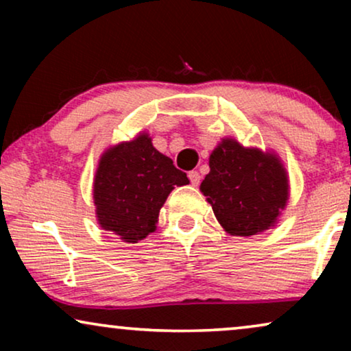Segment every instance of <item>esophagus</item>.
I'll list each match as a JSON object with an SVG mask.
<instances>
[{
	"label": "esophagus",
	"mask_w": 351,
	"mask_h": 351,
	"mask_svg": "<svg viewBox=\"0 0 351 351\" xmlns=\"http://www.w3.org/2000/svg\"><path fill=\"white\" fill-rule=\"evenodd\" d=\"M189 177H190L191 185H193V186H198V185H199L201 176H199L198 171H190V172H189Z\"/></svg>",
	"instance_id": "esophagus-1"
}]
</instances>
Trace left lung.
<instances>
[{
  "mask_svg": "<svg viewBox=\"0 0 351 351\" xmlns=\"http://www.w3.org/2000/svg\"><path fill=\"white\" fill-rule=\"evenodd\" d=\"M201 191L219 223L233 237H252L275 225L287 203L289 184L280 160L223 138L210 153Z\"/></svg>",
  "mask_w": 351,
  "mask_h": 351,
  "instance_id": "left-lung-1",
  "label": "left lung"
}]
</instances>
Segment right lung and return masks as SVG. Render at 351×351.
<instances>
[{"label": "right lung", "mask_w": 351, "mask_h": 351, "mask_svg": "<svg viewBox=\"0 0 351 351\" xmlns=\"http://www.w3.org/2000/svg\"><path fill=\"white\" fill-rule=\"evenodd\" d=\"M189 182L171 158L152 145L147 134L108 148L100 158L94 180L100 227L126 243L141 241L155 232L167 195Z\"/></svg>", "instance_id": "add662e5"}]
</instances>
